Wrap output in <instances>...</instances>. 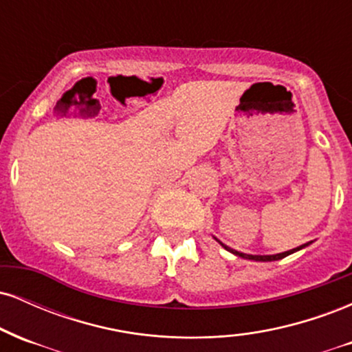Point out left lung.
Returning a JSON list of instances; mask_svg holds the SVG:
<instances>
[{
	"label": "left lung",
	"instance_id": "1",
	"mask_svg": "<svg viewBox=\"0 0 352 352\" xmlns=\"http://www.w3.org/2000/svg\"><path fill=\"white\" fill-rule=\"evenodd\" d=\"M308 245H309V243H305V245L298 246V248H293V250H289V252H285V253H278V254H263V256H261V254H245V253L235 252V250L228 248V246H225L223 243H221V246H223L225 250H228V252H232L233 254H238V256L246 258V260H254V261H274V260H281V258L288 256V254H292V253H294V252H298V250L305 248V246H308Z\"/></svg>",
	"mask_w": 352,
	"mask_h": 352
}]
</instances>
